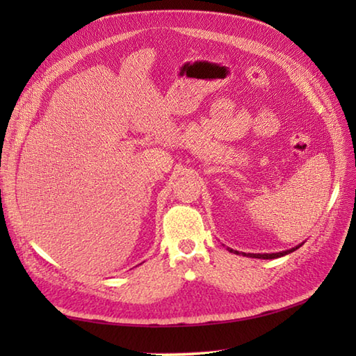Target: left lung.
Segmentation results:
<instances>
[{"label": "left lung", "mask_w": 356, "mask_h": 356, "mask_svg": "<svg viewBox=\"0 0 356 356\" xmlns=\"http://www.w3.org/2000/svg\"><path fill=\"white\" fill-rule=\"evenodd\" d=\"M301 245L303 243H300L298 246H295V248H291V249H287V251H282V252H272V254H246V252H238V251H234V249H231V248H228V251L229 252H232V254H237V255H245V257H252V259H263V260H270V259H278V257H283V255H287V254H291V252H293L295 249H298Z\"/></svg>", "instance_id": "8db88e82"}]
</instances>
